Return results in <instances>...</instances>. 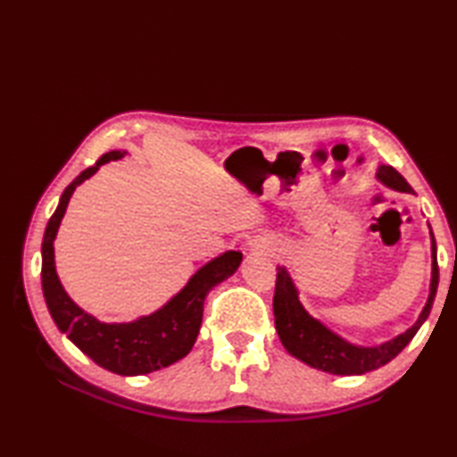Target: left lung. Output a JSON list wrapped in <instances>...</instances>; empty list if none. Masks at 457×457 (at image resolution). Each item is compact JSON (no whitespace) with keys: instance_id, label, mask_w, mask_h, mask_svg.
Listing matches in <instances>:
<instances>
[{"instance_id":"left-lung-1","label":"left lung","mask_w":457,"mask_h":457,"mask_svg":"<svg viewBox=\"0 0 457 457\" xmlns=\"http://www.w3.org/2000/svg\"><path fill=\"white\" fill-rule=\"evenodd\" d=\"M378 179L385 185L399 191H413L405 177L395 171L391 165H381L378 169ZM433 236V234H431ZM436 239H433V276H431V292L423 312L411 328L403 335L389 340L381 346H354L346 343L319 320L308 314L298 300V292L294 288L288 272L282 266L276 268V288H274V322L278 337H280L286 351L294 357L304 361L306 365L314 369L327 370L332 375H362L369 370L378 369L395 359L397 354L411 343L415 332L420 330L423 320L429 316L433 306V298L437 292L439 282V266L436 253Z\"/></svg>"}]
</instances>
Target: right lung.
Instances as JSON below:
<instances>
[{
  "label": "right lung",
  "mask_w": 457,
  "mask_h": 457,
  "mask_svg": "<svg viewBox=\"0 0 457 457\" xmlns=\"http://www.w3.org/2000/svg\"><path fill=\"white\" fill-rule=\"evenodd\" d=\"M120 157H125V151H111L103 154L96 165L84 169L62 193L56 212L46 226L42 242V290L56 327L66 332L68 338L84 354H88L96 365L117 375H145L173 365L175 361L183 359L191 351L201 327V319H204L207 292L236 272L239 262H242V252H226L223 256L212 260L191 278L171 303L135 322H98L95 316L76 306L68 298L56 276L54 237H56L60 220L66 212L76 185L96 173V169L103 163Z\"/></svg>",
  "instance_id": "obj_1"
}]
</instances>
